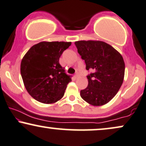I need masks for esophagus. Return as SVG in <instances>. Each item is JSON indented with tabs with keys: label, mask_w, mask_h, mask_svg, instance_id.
I'll return each instance as SVG.
<instances>
[{
	"label": "esophagus",
	"mask_w": 146,
	"mask_h": 146,
	"mask_svg": "<svg viewBox=\"0 0 146 146\" xmlns=\"http://www.w3.org/2000/svg\"><path fill=\"white\" fill-rule=\"evenodd\" d=\"M79 78H80V74H79V73H76V74H75V78L78 79Z\"/></svg>",
	"instance_id": "obj_1"
}]
</instances>
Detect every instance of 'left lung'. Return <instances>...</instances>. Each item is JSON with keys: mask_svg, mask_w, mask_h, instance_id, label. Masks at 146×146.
Instances as JSON below:
<instances>
[{"mask_svg": "<svg viewBox=\"0 0 146 146\" xmlns=\"http://www.w3.org/2000/svg\"><path fill=\"white\" fill-rule=\"evenodd\" d=\"M75 44L85 61L86 70L93 71L87 75L88 85L80 91L81 97L94 106L106 104L115 96L123 83V58L103 41H79Z\"/></svg>", "mask_w": 146, "mask_h": 146, "instance_id": "1", "label": "left lung"}]
</instances>
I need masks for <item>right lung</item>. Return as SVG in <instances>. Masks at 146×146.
I'll return each instance as SVG.
<instances>
[{"label": "right lung", "instance_id": "add662e5", "mask_svg": "<svg viewBox=\"0 0 146 146\" xmlns=\"http://www.w3.org/2000/svg\"><path fill=\"white\" fill-rule=\"evenodd\" d=\"M71 42H40L30 48L21 62L24 86L35 100L50 104L63 97L71 76L65 73L59 58Z\"/></svg>", "mask_w": 146, "mask_h": 146}]
</instances>
